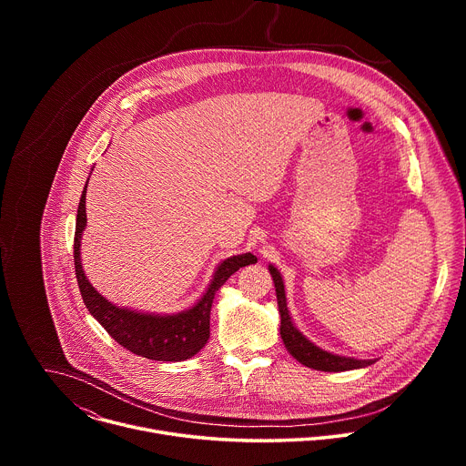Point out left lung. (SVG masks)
Returning <instances> with one entry per match:
<instances>
[{"instance_id": "8db88e82", "label": "left lung", "mask_w": 466, "mask_h": 466, "mask_svg": "<svg viewBox=\"0 0 466 466\" xmlns=\"http://www.w3.org/2000/svg\"><path fill=\"white\" fill-rule=\"evenodd\" d=\"M269 273H271L275 288H277V300H279V311H280V336H282V341H284L288 352L299 363H302L309 369H315V370H324V372H341V370L363 369V367H369L374 363V360H356V358L331 354V352H326L320 347L313 345L291 320L280 271L275 268V265H269Z\"/></svg>"}]
</instances>
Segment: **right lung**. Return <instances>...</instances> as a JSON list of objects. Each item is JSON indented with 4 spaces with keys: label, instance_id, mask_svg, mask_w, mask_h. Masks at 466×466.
Returning a JSON list of instances; mask_svg holds the SVG:
<instances>
[{
    "label": "right lung",
    "instance_id": "obj_1",
    "mask_svg": "<svg viewBox=\"0 0 466 466\" xmlns=\"http://www.w3.org/2000/svg\"><path fill=\"white\" fill-rule=\"evenodd\" d=\"M88 186V182H86ZM86 186L81 195L76 223L74 259L81 297L94 319L108 331L110 338L128 352L155 361H184L201 350L210 338V309L216 291L245 265L256 263L250 252L223 259L212 277L208 289L189 309L173 315L144 313L119 308L108 302L85 275L81 263V238L86 228Z\"/></svg>",
    "mask_w": 466,
    "mask_h": 466
}]
</instances>
